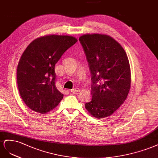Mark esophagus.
<instances>
[{
  "label": "esophagus",
  "mask_w": 158,
  "mask_h": 158,
  "mask_svg": "<svg viewBox=\"0 0 158 158\" xmlns=\"http://www.w3.org/2000/svg\"><path fill=\"white\" fill-rule=\"evenodd\" d=\"M79 91H80L79 89L77 88V87H75V88H73V89H72L70 90V91H71V93H77V92H79Z\"/></svg>",
  "instance_id": "esophagus-1"
}]
</instances>
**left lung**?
Wrapping results in <instances>:
<instances>
[{
    "mask_svg": "<svg viewBox=\"0 0 158 158\" xmlns=\"http://www.w3.org/2000/svg\"><path fill=\"white\" fill-rule=\"evenodd\" d=\"M91 75V101L85 104L97 118L110 116L127 98L131 83L129 61L121 45L109 35L85 34L79 39Z\"/></svg>",
    "mask_w": 158,
    "mask_h": 158,
    "instance_id": "left-lung-1",
    "label": "left lung"
}]
</instances>
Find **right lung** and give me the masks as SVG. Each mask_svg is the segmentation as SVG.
<instances>
[{
    "label": "right lung",
    "instance_id": "1",
    "mask_svg": "<svg viewBox=\"0 0 158 158\" xmlns=\"http://www.w3.org/2000/svg\"><path fill=\"white\" fill-rule=\"evenodd\" d=\"M77 42L69 35H46L34 40L22 53L17 83L20 97L31 110L47 113L62 100L64 94L56 86L55 65Z\"/></svg>",
    "mask_w": 158,
    "mask_h": 158
}]
</instances>
